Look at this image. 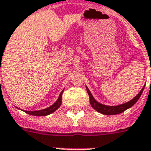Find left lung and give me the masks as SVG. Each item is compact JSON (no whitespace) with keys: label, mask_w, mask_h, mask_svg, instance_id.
<instances>
[{"label":"left lung","mask_w":151,"mask_h":151,"mask_svg":"<svg viewBox=\"0 0 151 151\" xmlns=\"http://www.w3.org/2000/svg\"><path fill=\"white\" fill-rule=\"evenodd\" d=\"M87 89V92L88 96H89V99H90V104L92 106V108H94L95 110L98 111L100 114L106 115H114V114H118L124 112V110H126L127 109L132 107L135 103L138 101L139 99V97L141 96V95L143 93V91L144 89V86L143 88L141 89V91L139 92L136 96H135L132 99H131L127 103H124L123 104H120L117 106H106L102 103H99V102H97L96 99H94V97L92 96V93L89 91V89L86 87Z\"/></svg>","instance_id":"obj_1"}]
</instances>
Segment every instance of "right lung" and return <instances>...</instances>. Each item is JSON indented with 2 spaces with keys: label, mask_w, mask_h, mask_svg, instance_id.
Listing matches in <instances>:
<instances>
[{
  "label": "right lung",
  "mask_w": 151,
  "mask_h": 151,
  "mask_svg": "<svg viewBox=\"0 0 151 151\" xmlns=\"http://www.w3.org/2000/svg\"><path fill=\"white\" fill-rule=\"evenodd\" d=\"M64 89L61 92V93L59 94V96L58 98V99L56 100V102L52 104V106H50L49 107L46 108V109H43V110H35V111H30V110H25V112L28 114L29 115H34V116H47V115L50 114L52 113L55 112V110L58 109V108L61 106L62 103V95L63 93Z\"/></svg>",
  "instance_id": "right-lung-1"
}]
</instances>
